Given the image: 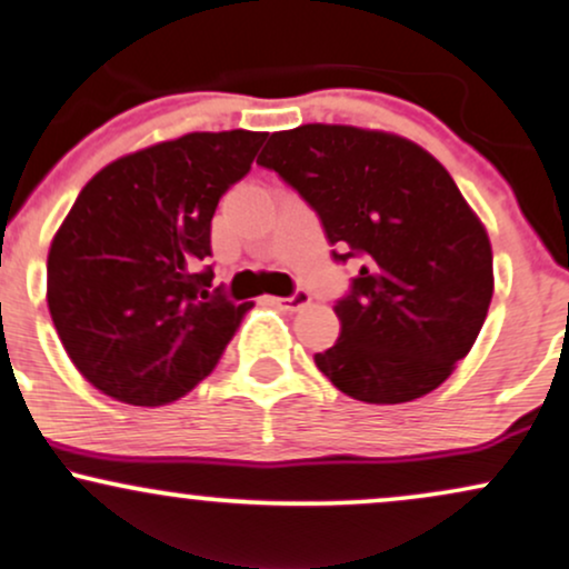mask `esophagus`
Masks as SVG:
<instances>
[{
  "label": "esophagus",
  "instance_id": "34e87169",
  "mask_svg": "<svg viewBox=\"0 0 569 569\" xmlns=\"http://www.w3.org/2000/svg\"><path fill=\"white\" fill-rule=\"evenodd\" d=\"M309 301H312V297H309L307 289H297L291 293V297H280L276 299V305L283 309V312H299V309H305Z\"/></svg>",
  "mask_w": 569,
  "mask_h": 569
}]
</instances>
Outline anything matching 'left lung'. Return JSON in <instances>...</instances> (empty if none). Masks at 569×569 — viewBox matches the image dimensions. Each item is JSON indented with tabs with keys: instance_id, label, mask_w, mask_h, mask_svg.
I'll return each instance as SVG.
<instances>
[{
	"instance_id": "8db88e82",
	"label": "left lung",
	"mask_w": 569,
	"mask_h": 569,
	"mask_svg": "<svg viewBox=\"0 0 569 569\" xmlns=\"http://www.w3.org/2000/svg\"><path fill=\"white\" fill-rule=\"evenodd\" d=\"M257 164L318 212L336 262L362 260L333 307L341 336L315 355L322 376L368 405L441 386L493 297L491 241L443 164L401 136L322 123L272 133Z\"/></svg>"
}]
</instances>
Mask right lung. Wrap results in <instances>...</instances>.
<instances>
[{
	"instance_id": "obj_1",
	"label": "right lung",
	"mask_w": 569,
	"mask_h": 569,
	"mask_svg": "<svg viewBox=\"0 0 569 569\" xmlns=\"http://www.w3.org/2000/svg\"><path fill=\"white\" fill-rule=\"evenodd\" d=\"M264 136L186 133L97 172L47 257V305L78 372L107 397L162 407L218 365L251 301L214 272L212 214L247 176Z\"/></svg>"
}]
</instances>
